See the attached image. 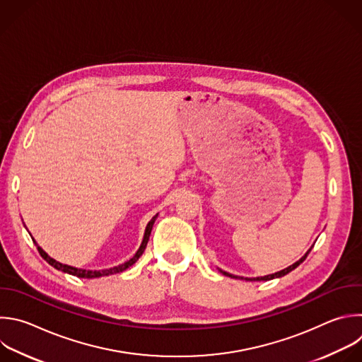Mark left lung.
I'll return each mask as SVG.
<instances>
[{
	"label": "left lung",
	"mask_w": 362,
	"mask_h": 362,
	"mask_svg": "<svg viewBox=\"0 0 362 362\" xmlns=\"http://www.w3.org/2000/svg\"><path fill=\"white\" fill-rule=\"evenodd\" d=\"M311 249H313V246L310 247V250L298 260V262H296L294 264H291V266H288L287 269H284V270H280V272H277V273H273V274H267V276H263V277H255V279H249V277H238V276H234V274H230V273H227V272H223V270H220L218 269V272L223 274V276H227V277H231V279H245L246 281H267V280H273V279H280V277H283V276H286V274H288L290 272H293L294 269H297L304 260H305V257L308 256V253L311 252Z\"/></svg>",
	"instance_id": "left-lung-1"
}]
</instances>
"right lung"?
Masks as SVG:
<instances>
[{"instance_id": "obj_1", "label": "right lung", "mask_w": 362, "mask_h": 362, "mask_svg": "<svg viewBox=\"0 0 362 362\" xmlns=\"http://www.w3.org/2000/svg\"><path fill=\"white\" fill-rule=\"evenodd\" d=\"M158 214H159V213H158ZM158 214H155V216L151 218V221L148 223V226H146V228H145V234H144L142 243H141L138 252L134 255V257L129 259L128 262L122 263V264L110 267V269H103V270H85V269H78V267H72V266H68V264H62V263L57 262L55 259L49 257V256L37 245L35 238H34L33 235H31V238H33V242L35 243V246H37V249H38L41 257H42L48 264H51L54 269L61 270V272L68 273V274H72V276H76V277H79V279H98V277H103V276H110V274H116V273H122V272H125L127 269H129L131 266H134V264L139 260V257L144 255V252H145V249H146V245H148V242H149V235H151V231H152V227H153V224H155V220H156ZM23 223H24V221H23ZM24 226H25V224H24ZM25 228H27V227H25ZM30 234H31V233H30Z\"/></svg>"}]
</instances>
